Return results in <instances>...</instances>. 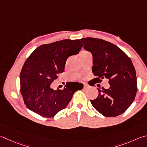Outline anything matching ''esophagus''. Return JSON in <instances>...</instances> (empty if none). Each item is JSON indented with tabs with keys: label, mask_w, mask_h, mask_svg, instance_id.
<instances>
[{
	"label": "esophagus",
	"mask_w": 147,
	"mask_h": 147,
	"mask_svg": "<svg viewBox=\"0 0 147 147\" xmlns=\"http://www.w3.org/2000/svg\"><path fill=\"white\" fill-rule=\"evenodd\" d=\"M88 87V85L87 84H84V89H86Z\"/></svg>",
	"instance_id": "34e87169"
}]
</instances>
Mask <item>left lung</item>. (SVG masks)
I'll return each mask as SVG.
<instances>
[{
	"mask_svg": "<svg viewBox=\"0 0 147 147\" xmlns=\"http://www.w3.org/2000/svg\"><path fill=\"white\" fill-rule=\"evenodd\" d=\"M81 40L84 49L92 55V72L96 76L93 80L101 83L105 78L110 84L108 89L97 88L99 94L95 100H90L92 105L105 116L120 115L134 101L138 90L136 73L131 60L109 42L90 37Z\"/></svg>",
	"mask_w": 147,
	"mask_h": 147,
	"instance_id": "left-lung-1",
	"label": "left lung"
}]
</instances>
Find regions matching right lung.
<instances>
[{
	"label": "right lung",
	"instance_id": "add662e5",
	"mask_svg": "<svg viewBox=\"0 0 147 147\" xmlns=\"http://www.w3.org/2000/svg\"><path fill=\"white\" fill-rule=\"evenodd\" d=\"M80 40H62L37 47L24 63L20 72V92L26 107L44 118H51L65 109L74 93L84 85L67 83L62 90H53L51 84L64 71L66 60L78 54Z\"/></svg>",
	"mask_w": 147,
	"mask_h": 147
}]
</instances>
